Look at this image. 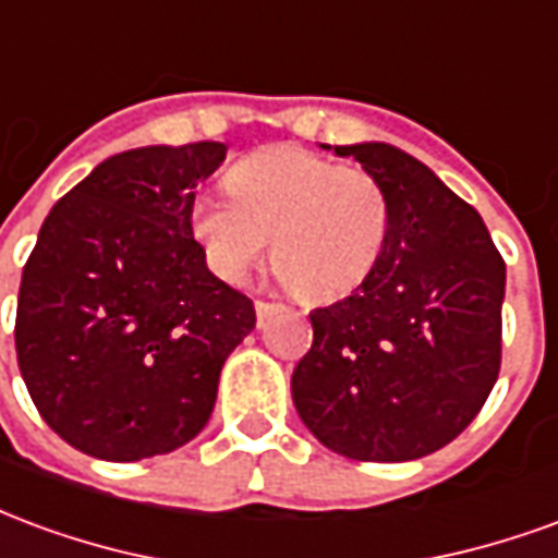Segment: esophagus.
Instances as JSON below:
<instances>
[{
	"label": "esophagus",
	"mask_w": 558,
	"mask_h": 558,
	"mask_svg": "<svg viewBox=\"0 0 558 558\" xmlns=\"http://www.w3.org/2000/svg\"><path fill=\"white\" fill-rule=\"evenodd\" d=\"M280 304H275V302H266V299H256L254 302V311H256V316H259V319H266L268 314H271V311H278Z\"/></svg>",
	"instance_id": "1"
}]
</instances>
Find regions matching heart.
<instances>
[{
	"label": "heart",
	"instance_id": "obj_1",
	"mask_svg": "<svg viewBox=\"0 0 558 558\" xmlns=\"http://www.w3.org/2000/svg\"><path fill=\"white\" fill-rule=\"evenodd\" d=\"M230 194H196L191 232L208 268L239 283L263 259L304 299L355 290L386 247L388 199L362 167H340L295 146L242 158L227 175Z\"/></svg>",
	"mask_w": 558,
	"mask_h": 558
}]
</instances>
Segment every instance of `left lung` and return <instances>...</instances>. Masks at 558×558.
Returning a JSON list of instances; mask_svg holds the SVG:
<instances>
[{"mask_svg":"<svg viewBox=\"0 0 558 558\" xmlns=\"http://www.w3.org/2000/svg\"><path fill=\"white\" fill-rule=\"evenodd\" d=\"M383 184L386 247L355 290L311 311L292 403L319 442L403 463L466 430L502 364L505 259L475 208L386 143L335 146Z\"/></svg>","mask_w":558,"mask_h":558,"instance_id":"1","label":"left lung"}]
</instances>
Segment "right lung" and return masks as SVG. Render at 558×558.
Instances as JSON below:
<instances>
[{"instance_id": "obj_1", "label": "right lung", "mask_w": 558, "mask_h": 558, "mask_svg": "<svg viewBox=\"0 0 558 558\" xmlns=\"http://www.w3.org/2000/svg\"><path fill=\"white\" fill-rule=\"evenodd\" d=\"M223 155L131 148L44 220L20 280L17 364L41 418L83 454L131 463L191 442L254 328V302L208 271L187 220Z\"/></svg>"}]
</instances>
